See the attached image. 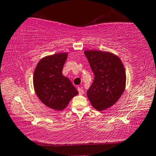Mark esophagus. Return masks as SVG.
<instances>
[{"mask_svg":"<svg viewBox=\"0 0 156 156\" xmlns=\"http://www.w3.org/2000/svg\"><path fill=\"white\" fill-rule=\"evenodd\" d=\"M78 90L79 95H83V93H84V91H83V90L82 88H80V87H78Z\"/></svg>","mask_w":156,"mask_h":156,"instance_id":"1","label":"esophagus"}]
</instances>
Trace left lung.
<instances>
[{
	"mask_svg": "<svg viewBox=\"0 0 156 156\" xmlns=\"http://www.w3.org/2000/svg\"><path fill=\"white\" fill-rule=\"evenodd\" d=\"M84 54L95 78L87 91L93 107L102 111L112 106L124 93L126 73L124 65L117 56L110 52L88 50Z\"/></svg>",
	"mask_w": 156,
	"mask_h": 156,
	"instance_id": "8db88e82",
	"label": "left lung"
}]
</instances>
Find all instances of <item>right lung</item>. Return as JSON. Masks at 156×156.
<instances>
[{
	"label": "right lung",
	"mask_w": 156,
	"mask_h": 156,
	"mask_svg": "<svg viewBox=\"0 0 156 156\" xmlns=\"http://www.w3.org/2000/svg\"><path fill=\"white\" fill-rule=\"evenodd\" d=\"M68 53H59L41 58L34 70L33 83L37 97L46 106L61 111L78 92L71 80L63 76Z\"/></svg>",
	"instance_id": "1"
}]
</instances>
